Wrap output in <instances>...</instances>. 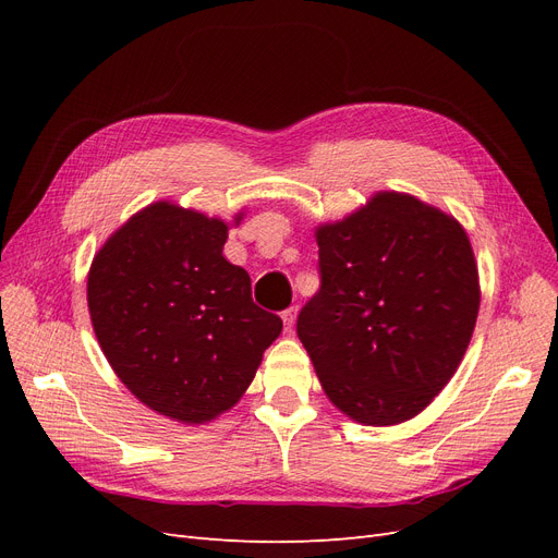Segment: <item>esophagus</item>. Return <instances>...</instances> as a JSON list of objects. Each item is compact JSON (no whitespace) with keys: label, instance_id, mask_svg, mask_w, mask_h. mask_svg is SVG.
I'll return each mask as SVG.
<instances>
[{"label":"esophagus","instance_id":"esophagus-1","mask_svg":"<svg viewBox=\"0 0 558 558\" xmlns=\"http://www.w3.org/2000/svg\"><path fill=\"white\" fill-rule=\"evenodd\" d=\"M281 318H283V326H286V330L291 332V328L295 326V318H298V307H289V310H286V312L281 314Z\"/></svg>","mask_w":558,"mask_h":558}]
</instances>
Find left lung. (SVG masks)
Here are the masks:
<instances>
[{
	"instance_id": "left-lung-1",
	"label": "left lung",
	"mask_w": 558,
	"mask_h": 558,
	"mask_svg": "<svg viewBox=\"0 0 558 558\" xmlns=\"http://www.w3.org/2000/svg\"><path fill=\"white\" fill-rule=\"evenodd\" d=\"M314 238L320 291L298 337L320 388L363 426L414 418L459 369L477 324L465 228L410 193L379 191Z\"/></svg>"
}]
</instances>
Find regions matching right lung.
I'll return each mask as SVG.
<instances>
[{
  "instance_id": "obj_1",
  "label": "right lung",
  "mask_w": 558,
  "mask_h": 558,
  "mask_svg": "<svg viewBox=\"0 0 558 558\" xmlns=\"http://www.w3.org/2000/svg\"><path fill=\"white\" fill-rule=\"evenodd\" d=\"M223 218L158 199L99 246L88 312L116 377L148 410L185 426L240 402L283 324L253 305L246 269L223 256Z\"/></svg>"
}]
</instances>
